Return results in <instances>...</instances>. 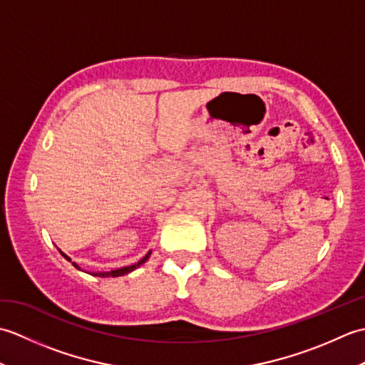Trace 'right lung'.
<instances>
[{
	"mask_svg": "<svg viewBox=\"0 0 365 365\" xmlns=\"http://www.w3.org/2000/svg\"><path fill=\"white\" fill-rule=\"evenodd\" d=\"M59 252L63 254V257L66 259V260H68V262H72L71 260V257H68L67 254H64L63 251L59 250ZM150 254H152V251H149L147 252L144 257L139 260V262H136V263H133V265H128V267H122V268H118V269H111V271H97V273H89V274H92V276H100V277H119V276H123V274H128V273H131V271H135L138 267H141L143 263H145L147 260H149V257H150ZM72 265L75 267V268H78V269H81V267L78 265V263H75V262H72ZM83 271V269H81Z\"/></svg>",
	"mask_w": 365,
	"mask_h": 365,
	"instance_id": "1",
	"label": "right lung"
}]
</instances>
